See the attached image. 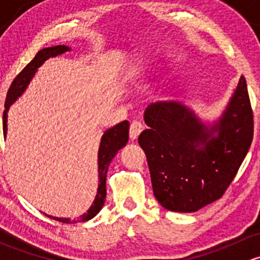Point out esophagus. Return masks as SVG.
Wrapping results in <instances>:
<instances>
[{
	"mask_svg": "<svg viewBox=\"0 0 260 260\" xmlns=\"http://www.w3.org/2000/svg\"><path fill=\"white\" fill-rule=\"evenodd\" d=\"M143 131V124L141 122H132L131 123V127H129V138L132 141L137 140L138 136L141 135V132Z\"/></svg>",
	"mask_w": 260,
	"mask_h": 260,
	"instance_id": "esophagus-1",
	"label": "esophagus"
}]
</instances>
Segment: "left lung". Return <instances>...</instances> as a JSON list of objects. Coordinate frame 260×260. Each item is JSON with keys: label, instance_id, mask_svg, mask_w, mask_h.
I'll return each mask as SVG.
<instances>
[{"label": "left lung", "instance_id": "8db88e82", "mask_svg": "<svg viewBox=\"0 0 260 260\" xmlns=\"http://www.w3.org/2000/svg\"><path fill=\"white\" fill-rule=\"evenodd\" d=\"M145 120L149 128L138 143L146 153L154 198L171 211H198L222 198L253 141V109L244 77L220 119L216 138L208 140L203 123L176 102L151 104Z\"/></svg>", "mask_w": 260, "mask_h": 260}]
</instances>
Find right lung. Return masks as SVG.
Listing matches in <instances>:
<instances>
[{"instance_id": "obj_1", "label": "right lung", "mask_w": 260, "mask_h": 260, "mask_svg": "<svg viewBox=\"0 0 260 260\" xmlns=\"http://www.w3.org/2000/svg\"><path fill=\"white\" fill-rule=\"evenodd\" d=\"M69 48L64 45L54 46V48H46L40 50L38 54L35 55L32 60L21 70L15 78L14 81L10 85L9 91L6 95V102H5V111H4V136H6L7 131V111H9L10 106L14 103L17 99V96L21 95L23 90L26 89L27 84L30 83L31 78L34 77L35 72L40 65L49 57L57 56V55L64 54L68 51ZM128 129H129V122L128 120H123V122L118 123L114 127L109 128L106 131L102 137L101 147H99V153H98V172H99V185H98V192H96L95 199L93 201V205L90 206L85 214L81 215L78 219H60V217H52L54 220L60 222H65V224H73V222H81L90 220L91 217L95 216L101 209L103 208L104 203H106V196H107V188H106V180H107V172H108V167L111 165L112 159L117 154L122 147L125 146L128 142ZM50 217V216H49Z\"/></svg>"}]
</instances>
